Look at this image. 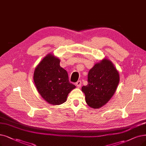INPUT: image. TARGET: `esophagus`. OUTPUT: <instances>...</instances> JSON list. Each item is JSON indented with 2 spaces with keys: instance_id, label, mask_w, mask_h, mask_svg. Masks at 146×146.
I'll list each match as a JSON object with an SVG mask.
<instances>
[{
  "instance_id": "obj_1",
  "label": "esophagus",
  "mask_w": 146,
  "mask_h": 146,
  "mask_svg": "<svg viewBox=\"0 0 146 146\" xmlns=\"http://www.w3.org/2000/svg\"><path fill=\"white\" fill-rule=\"evenodd\" d=\"M75 84H76V86H77V87H80L81 86V81H78Z\"/></svg>"
}]
</instances>
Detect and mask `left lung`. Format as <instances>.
Segmentation results:
<instances>
[{"label": "left lung", "instance_id": "left-lung-1", "mask_svg": "<svg viewBox=\"0 0 146 146\" xmlns=\"http://www.w3.org/2000/svg\"><path fill=\"white\" fill-rule=\"evenodd\" d=\"M119 80L117 70L110 60L96 63L89 71L88 84L81 88L87 105L95 109L106 105L114 94Z\"/></svg>", "mask_w": 146, "mask_h": 146}]
</instances>
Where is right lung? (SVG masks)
Instances as JSON below:
<instances>
[{
	"instance_id": "add662e5",
	"label": "right lung",
	"mask_w": 146,
	"mask_h": 146,
	"mask_svg": "<svg viewBox=\"0 0 146 146\" xmlns=\"http://www.w3.org/2000/svg\"><path fill=\"white\" fill-rule=\"evenodd\" d=\"M33 81L40 96L52 105L66 102L70 92L75 88L69 82L66 70L60 67V60L53 54H48L37 65Z\"/></svg>"
}]
</instances>
